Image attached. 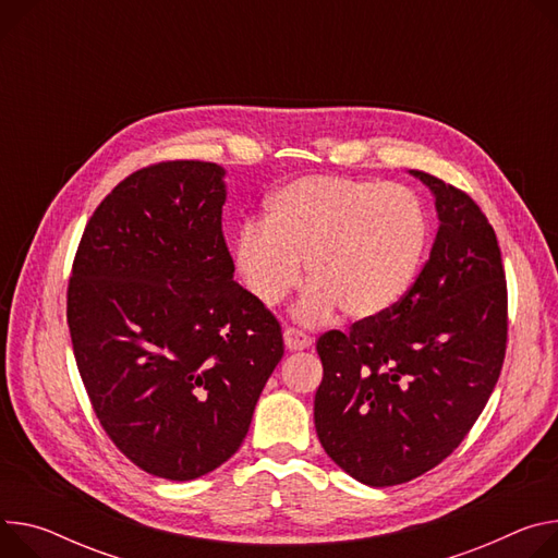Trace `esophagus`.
Wrapping results in <instances>:
<instances>
[{
    "label": "esophagus",
    "mask_w": 558,
    "mask_h": 558,
    "mask_svg": "<svg viewBox=\"0 0 558 558\" xmlns=\"http://www.w3.org/2000/svg\"><path fill=\"white\" fill-rule=\"evenodd\" d=\"M284 344H287V349H291V351H302V349H307L310 344H312V338L302 331V329H295V327H287L284 329Z\"/></svg>",
    "instance_id": "obj_1"
}]
</instances>
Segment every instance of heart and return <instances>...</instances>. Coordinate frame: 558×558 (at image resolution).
I'll use <instances>...</instances> for the list:
<instances>
[{
  "mask_svg": "<svg viewBox=\"0 0 558 558\" xmlns=\"http://www.w3.org/2000/svg\"><path fill=\"white\" fill-rule=\"evenodd\" d=\"M429 238L421 197L400 184L344 175H307L282 186L267 222H248L235 263L263 305H278L307 276L314 284L300 316L336 307L353 320L396 307L412 287Z\"/></svg>",
  "mask_w": 558,
  "mask_h": 558,
  "instance_id": "obj_1",
  "label": "heart"
}]
</instances>
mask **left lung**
<instances>
[{
    "mask_svg": "<svg viewBox=\"0 0 558 558\" xmlns=\"http://www.w3.org/2000/svg\"><path fill=\"white\" fill-rule=\"evenodd\" d=\"M414 175L436 195L429 260L396 307L316 342L318 438L372 487L408 483L463 442L508 349V280L489 220L465 191Z\"/></svg>",
    "mask_w": 558,
    "mask_h": 558,
    "instance_id": "1",
    "label": "left lung"
}]
</instances>
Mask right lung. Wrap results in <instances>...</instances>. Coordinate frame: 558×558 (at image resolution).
Segmentation results:
<instances>
[{
	"instance_id": "1",
	"label": "right lung",
	"mask_w": 558,
	"mask_h": 558,
	"mask_svg": "<svg viewBox=\"0 0 558 558\" xmlns=\"http://www.w3.org/2000/svg\"><path fill=\"white\" fill-rule=\"evenodd\" d=\"M222 175L167 160L124 178L86 222L66 289L99 425L133 465L169 481L231 459L284 353L278 318L233 280Z\"/></svg>"
}]
</instances>
